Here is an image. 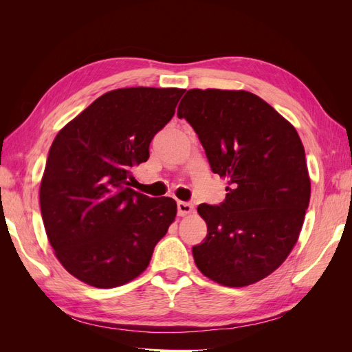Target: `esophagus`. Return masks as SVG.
<instances>
[{
  "label": "esophagus",
  "instance_id": "1",
  "mask_svg": "<svg viewBox=\"0 0 352 352\" xmlns=\"http://www.w3.org/2000/svg\"><path fill=\"white\" fill-rule=\"evenodd\" d=\"M190 212H194V206L186 201H179L177 202V214L179 216H188Z\"/></svg>",
  "mask_w": 352,
  "mask_h": 352
}]
</instances>
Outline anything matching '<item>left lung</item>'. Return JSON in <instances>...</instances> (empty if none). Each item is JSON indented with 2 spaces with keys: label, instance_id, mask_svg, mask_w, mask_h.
<instances>
[{
  "label": "left lung",
  "instance_id": "left-lung-1",
  "mask_svg": "<svg viewBox=\"0 0 352 352\" xmlns=\"http://www.w3.org/2000/svg\"><path fill=\"white\" fill-rule=\"evenodd\" d=\"M194 127L226 199L199 204L204 242L192 248L199 272L241 287L264 279L300 236L311 184L295 127L248 91L189 89L177 109Z\"/></svg>",
  "mask_w": 352,
  "mask_h": 352
}]
</instances>
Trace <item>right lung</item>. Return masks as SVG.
<instances>
[{
    "mask_svg": "<svg viewBox=\"0 0 352 352\" xmlns=\"http://www.w3.org/2000/svg\"><path fill=\"white\" fill-rule=\"evenodd\" d=\"M185 92L123 88L101 95L52 142L39 202L56 257L70 274L101 289L124 285L150 264L172 225L173 198H150L131 186L154 135Z\"/></svg>",
    "mask_w": 352,
    "mask_h": 352,
    "instance_id": "1",
    "label": "right lung"
}]
</instances>
